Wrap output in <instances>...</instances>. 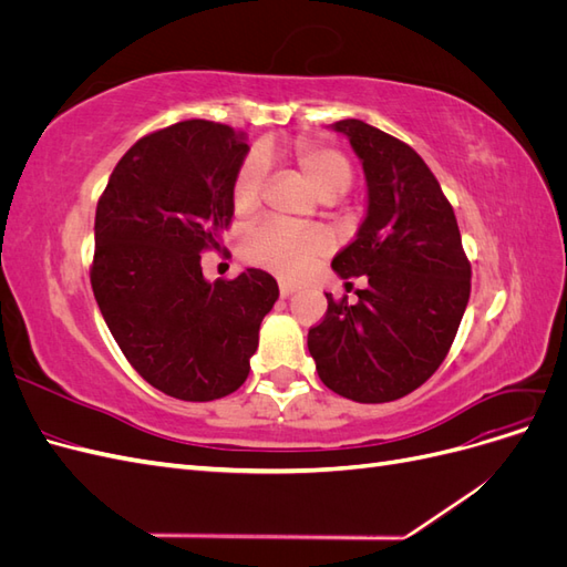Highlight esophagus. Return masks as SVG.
Instances as JSON below:
<instances>
[{
  "label": "esophagus",
  "mask_w": 567,
  "mask_h": 567,
  "mask_svg": "<svg viewBox=\"0 0 567 567\" xmlns=\"http://www.w3.org/2000/svg\"><path fill=\"white\" fill-rule=\"evenodd\" d=\"M293 293H296V286L293 284H288V281L279 284V296L281 298H288V296H293Z\"/></svg>",
  "instance_id": "34e87169"
}]
</instances>
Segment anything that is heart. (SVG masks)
Instances as JSON below:
<instances>
[{
    "label": "heart",
    "mask_w": 567,
    "mask_h": 567,
    "mask_svg": "<svg viewBox=\"0 0 567 567\" xmlns=\"http://www.w3.org/2000/svg\"><path fill=\"white\" fill-rule=\"evenodd\" d=\"M293 163L326 200H336L348 194L354 182L350 158L329 144L310 140L298 142L293 148ZM267 177L269 158L265 151H250L231 184V203L238 215H250L257 210ZM331 248L333 238L326 229L279 217L257 221L241 238V257L246 262L269 267L281 274L284 279H300L321 257L329 255Z\"/></svg>",
    "instance_id": "1"
}]
</instances>
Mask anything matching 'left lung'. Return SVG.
Here are the masks:
<instances>
[{
    "instance_id": "left-lung-1",
    "label": "left lung",
    "mask_w": 567,
    "mask_h": 567,
    "mask_svg": "<svg viewBox=\"0 0 567 567\" xmlns=\"http://www.w3.org/2000/svg\"><path fill=\"white\" fill-rule=\"evenodd\" d=\"M362 161L369 208L357 238L331 267L364 277L357 302L329 300L307 333L326 388L381 404L423 385L447 357L471 298V262L452 203L409 144L362 120L333 125Z\"/></svg>"
}]
</instances>
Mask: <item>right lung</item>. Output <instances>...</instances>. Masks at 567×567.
I'll list each match as a JSON object with an SVG mask.
<instances>
[{
	"label": "right lung",
	"instance_id": "1",
	"mask_svg": "<svg viewBox=\"0 0 567 567\" xmlns=\"http://www.w3.org/2000/svg\"><path fill=\"white\" fill-rule=\"evenodd\" d=\"M244 134L184 120L142 136L96 205L90 269L99 310L127 362L156 390L213 402L244 385L257 333L279 298L262 269L205 281L200 252L219 250L234 217Z\"/></svg>",
	"mask_w": 567,
	"mask_h": 567
}]
</instances>
